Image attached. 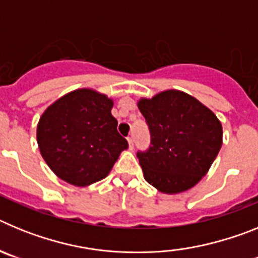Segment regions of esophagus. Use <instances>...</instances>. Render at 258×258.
I'll use <instances>...</instances> for the list:
<instances>
[{
  "label": "esophagus",
  "instance_id": "obj_1",
  "mask_svg": "<svg viewBox=\"0 0 258 258\" xmlns=\"http://www.w3.org/2000/svg\"><path fill=\"white\" fill-rule=\"evenodd\" d=\"M127 143H129V149L133 150V147H134V141H133V138H132V137H127Z\"/></svg>",
  "mask_w": 258,
  "mask_h": 258
}]
</instances>
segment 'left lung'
I'll return each instance as SVG.
<instances>
[{"instance_id": "1", "label": "left lung", "mask_w": 258, "mask_h": 258, "mask_svg": "<svg viewBox=\"0 0 258 258\" xmlns=\"http://www.w3.org/2000/svg\"><path fill=\"white\" fill-rule=\"evenodd\" d=\"M137 104L151 133L149 151L137 154L145 179L168 195L192 188L222 146L218 117L195 97L174 89L141 98Z\"/></svg>"}]
</instances>
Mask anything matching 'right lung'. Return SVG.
I'll use <instances>...</instances> for the list:
<instances>
[{
	"label": "right lung",
	"instance_id": "right-lung-1",
	"mask_svg": "<svg viewBox=\"0 0 258 258\" xmlns=\"http://www.w3.org/2000/svg\"><path fill=\"white\" fill-rule=\"evenodd\" d=\"M113 99L92 88L67 93L37 124L41 156L56 177L79 187L106 178L127 142L117 132Z\"/></svg>",
	"mask_w": 258,
	"mask_h": 258
}]
</instances>
